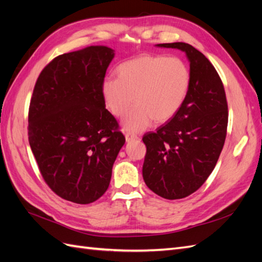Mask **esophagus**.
Masks as SVG:
<instances>
[{"mask_svg":"<svg viewBox=\"0 0 262 262\" xmlns=\"http://www.w3.org/2000/svg\"><path fill=\"white\" fill-rule=\"evenodd\" d=\"M125 138H126L127 142H132V140L138 139L139 137L137 135H135V134H133V133H126L125 134Z\"/></svg>","mask_w":262,"mask_h":262,"instance_id":"obj_1","label":"esophagus"}]
</instances>
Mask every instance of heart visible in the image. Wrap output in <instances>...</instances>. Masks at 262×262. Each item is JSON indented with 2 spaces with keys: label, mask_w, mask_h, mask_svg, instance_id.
<instances>
[{
  "label": "heart",
  "mask_w": 262,
  "mask_h": 262,
  "mask_svg": "<svg viewBox=\"0 0 262 262\" xmlns=\"http://www.w3.org/2000/svg\"><path fill=\"white\" fill-rule=\"evenodd\" d=\"M118 77L104 79L102 92L113 115L123 116L127 130L142 132L154 120L164 123L182 108L190 85V72L182 58L165 55H140L117 67Z\"/></svg>",
  "instance_id": "heart-1"
}]
</instances>
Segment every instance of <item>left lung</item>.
Wrapping results in <instances>:
<instances>
[{
  "instance_id": "8db88e82",
  "label": "left lung",
  "mask_w": 262,
  "mask_h": 262,
  "mask_svg": "<svg viewBox=\"0 0 262 262\" xmlns=\"http://www.w3.org/2000/svg\"><path fill=\"white\" fill-rule=\"evenodd\" d=\"M158 46L186 53L190 85L176 115L144 135L143 177L158 196L182 199L204 185L218 162L227 135L228 103L223 80L203 53L182 42Z\"/></svg>"
}]
</instances>
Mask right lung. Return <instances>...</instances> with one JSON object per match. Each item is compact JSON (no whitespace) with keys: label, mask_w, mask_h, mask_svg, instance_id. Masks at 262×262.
<instances>
[{"label":"right lung","mask_w":262,"mask_h":262,"mask_svg":"<svg viewBox=\"0 0 262 262\" xmlns=\"http://www.w3.org/2000/svg\"><path fill=\"white\" fill-rule=\"evenodd\" d=\"M113 57L106 46L58 55L39 73L33 90L28 126L33 155L46 185L75 204L104 195L125 144L102 92Z\"/></svg>","instance_id":"right-lung-1"}]
</instances>
